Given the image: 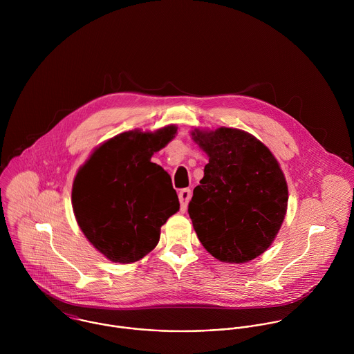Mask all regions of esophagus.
Segmentation results:
<instances>
[{
  "label": "esophagus",
  "mask_w": 354,
  "mask_h": 354,
  "mask_svg": "<svg viewBox=\"0 0 354 354\" xmlns=\"http://www.w3.org/2000/svg\"><path fill=\"white\" fill-rule=\"evenodd\" d=\"M191 196H192V192H191L189 188H185V189H181V191H180L178 199H180V203H181V211H183V212H185L188 202L191 201Z\"/></svg>",
  "instance_id": "obj_1"
}]
</instances>
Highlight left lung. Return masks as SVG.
Returning a JSON list of instances; mask_svg holds the SVG:
<instances>
[{
    "label": "left lung",
    "instance_id": "obj_1",
    "mask_svg": "<svg viewBox=\"0 0 354 354\" xmlns=\"http://www.w3.org/2000/svg\"><path fill=\"white\" fill-rule=\"evenodd\" d=\"M208 155L188 212L207 252L225 263H247L277 237L288 208V184L278 160L253 135L236 128L195 129Z\"/></svg>",
    "mask_w": 354,
    "mask_h": 354
}]
</instances>
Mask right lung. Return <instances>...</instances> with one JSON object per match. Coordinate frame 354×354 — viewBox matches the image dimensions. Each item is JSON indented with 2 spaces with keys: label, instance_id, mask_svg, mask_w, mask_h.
Instances as JSON below:
<instances>
[{
  "label": "right lung",
  "instance_id": "1",
  "mask_svg": "<svg viewBox=\"0 0 354 354\" xmlns=\"http://www.w3.org/2000/svg\"><path fill=\"white\" fill-rule=\"evenodd\" d=\"M176 133V125L120 133L79 169L73 212L87 240L109 260L128 264L151 252L160 226L180 209L170 176L151 162Z\"/></svg>",
  "mask_w": 354,
  "mask_h": 354
}]
</instances>
